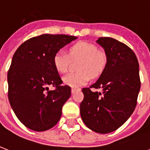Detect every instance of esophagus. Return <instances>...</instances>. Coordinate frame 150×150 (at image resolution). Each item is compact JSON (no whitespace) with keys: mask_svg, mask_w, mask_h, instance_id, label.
I'll return each instance as SVG.
<instances>
[{"mask_svg":"<svg viewBox=\"0 0 150 150\" xmlns=\"http://www.w3.org/2000/svg\"><path fill=\"white\" fill-rule=\"evenodd\" d=\"M77 90H79V89H75V88H72V89H71V93H75V92L77 91Z\"/></svg>","mask_w":150,"mask_h":150,"instance_id":"obj_1","label":"esophagus"}]
</instances>
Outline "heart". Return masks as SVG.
Returning <instances> with one entry per match:
<instances>
[{"instance_id": "b5f03b06", "label": "heart", "mask_w": 150, "mask_h": 150, "mask_svg": "<svg viewBox=\"0 0 150 150\" xmlns=\"http://www.w3.org/2000/svg\"><path fill=\"white\" fill-rule=\"evenodd\" d=\"M72 60L82 59L79 65L80 72L70 73L63 77V82L72 88L86 84L90 79V75L96 77L100 75L107 64V57L92 43L80 42L69 48V54L64 50H58L54 54L53 62L54 68L59 73L68 71Z\"/></svg>"}]
</instances>
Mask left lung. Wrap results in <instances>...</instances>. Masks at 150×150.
<instances>
[{
    "instance_id": "8db88e82",
    "label": "left lung",
    "mask_w": 150,
    "mask_h": 150,
    "mask_svg": "<svg viewBox=\"0 0 150 150\" xmlns=\"http://www.w3.org/2000/svg\"><path fill=\"white\" fill-rule=\"evenodd\" d=\"M96 43L104 50L107 64L98 80L82 89L80 114L89 129L107 134L120 128L135 110L141 86L139 65L135 53L125 43L110 37H100Z\"/></svg>"
}]
</instances>
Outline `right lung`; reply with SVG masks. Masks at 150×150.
<instances>
[{
    "instance_id": "1",
    "label": "right lung",
    "mask_w": 150,
    "mask_h": 150,
    "mask_svg": "<svg viewBox=\"0 0 150 150\" xmlns=\"http://www.w3.org/2000/svg\"><path fill=\"white\" fill-rule=\"evenodd\" d=\"M76 39L43 34L24 42L13 55L8 72V100L16 117L29 129L47 131L61 118L71 88L61 86L53 59L57 52ZM50 85L56 89L49 91Z\"/></svg>"
}]
</instances>
